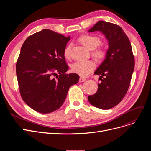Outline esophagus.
Wrapping results in <instances>:
<instances>
[{
    "label": "esophagus",
    "instance_id": "1",
    "mask_svg": "<svg viewBox=\"0 0 151 151\" xmlns=\"http://www.w3.org/2000/svg\"><path fill=\"white\" fill-rule=\"evenodd\" d=\"M86 81V78H83V77H80V80H79V81H80V83H81V82H84V81Z\"/></svg>",
    "mask_w": 151,
    "mask_h": 151
}]
</instances>
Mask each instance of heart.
Masks as SVG:
<instances>
[{
  "instance_id": "1",
  "label": "heart",
  "mask_w": 151,
  "mask_h": 151,
  "mask_svg": "<svg viewBox=\"0 0 151 151\" xmlns=\"http://www.w3.org/2000/svg\"><path fill=\"white\" fill-rule=\"evenodd\" d=\"M80 42L86 48L89 50H93L101 43L100 39L92 35H83L78 38ZM93 56L98 60H103L106 58V51L104 50L99 49L94 51L92 53ZM63 55L66 59L71 57V46L65 47L63 51ZM95 64L91 60L89 61H77L71 66V70L81 76H87L94 70Z\"/></svg>"
}]
</instances>
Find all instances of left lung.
Returning a JSON list of instances; mask_svg holds the SVG:
<instances>
[{
  "mask_svg": "<svg viewBox=\"0 0 151 151\" xmlns=\"http://www.w3.org/2000/svg\"><path fill=\"white\" fill-rule=\"evenodd\" d=\"M95 31H100L105 36L108 49L105 59L94 72L100 75L101 83L98 84L97 92L88 96V100L95 107L108 109L119 104L127 92L134 59L129 39L120 26L99 21L89 32Z\"/></svg>",
  "mask_w": 151,
  "mask_h": 151,
  "instance_id": "8db88e82",
  "label": "left lung"
}]
</instances>
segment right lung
I'll use <instances>...</instances> for the list:
<instances>
[{
    "label": "right lung",
    "instance_id": "add662e5",
    "mask_svg": "<svg viewBox=\"0 0 151 151\" xmlns=\"http://www.w3.org/2000/svg\"><path fill=\"white\" fill-rule=\"evenodd\" d=\"M70 39L43 29L27 38L21 47L16 66L20 93L24 101L38 113L59 109L69 88L79 81L78 74L65 73L68 66L63 51Z\"/></svg>",
    "mask_w": 151,
    "mask_h": 151
}]
</instances>
